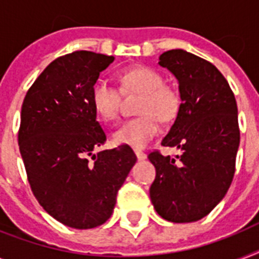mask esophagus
I'll return each instance as SVG.
<instances>
[{"instance_id":"1","label":"esophagus","mask_w":259,"mask_h":259,"mask_svg":"<svg viewBox=\"0 0 259 259\" xmlns=\"http://www.w3.org/2000/svg\"><path fill=\"white\" fill-rule=\"evenodd\" d=\"M134 152H136V156H137L138 160H145L146 158V154L141 152V150H134Z\"/></svg>"}]
</instances>
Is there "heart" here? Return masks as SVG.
Wrapping results in <instances>:
<instances>
[{
    "label": "heart",
    "mask_w": 259,
    "mask_h": 259,
    "mask_svg": "<svg viewBox=\"0 0 259 259\" xmlns=\"http://www.w3.org/2000/svg\"><path fill=\"white\" fill-rule=\"evenodd\" d=\"M125 93L141 94L137 113L140 117L122 123L113 134L114 142L136 149L144 148L158 132V119L172 122L181 107L180 94L175 87L164 83L158 71L149 67H136L118 75ZM94 110L105 121H114L119 114L121 97L115 87L105 80H98L91 90Z\"/></svg>",
    "instance_id": "1"
}]
</instances>
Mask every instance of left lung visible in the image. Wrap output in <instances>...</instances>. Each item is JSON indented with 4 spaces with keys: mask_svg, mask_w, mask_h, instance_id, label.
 <instances>
[{
    "mask_svg": "<svg viewBox=\"0 0 259 259\" xmlns=\"http://www.w3.org/2000/svg\"><path fill=\"white\" fill-rule=\"evenodd\" d=\"M158 64L179 82L180 111L162 146L179 156H148L156 168L149 195L154 209L173 223L196 222L229 191L239 148L235 97L221 71L184 50L166 51Z\"/></svg>",
    "mask_w": 259,
    "mask_h": 259,
    "instance_id": "8db88e82",
    "label": "left lung"
}]
</instances>
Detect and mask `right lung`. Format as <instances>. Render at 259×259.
<instances>
[{"instance_id":"right-lung-1","label":"right lung","mask_w":259,"mask_h":259,"mask_svg":"<svg viewBox=\"0 0 259 259\" xmlns=\"http://www.w3.org/2000/svg\"><path fill=\"white\" fill-rule=\"evenodd\" d=\"M114 56L76 51L42 71L21 107L18 146L34 197L63 225L86 230L113 213L118 189L137 161L127 145L106 141L91 90Z\"/></svg>"}]
</instances>
